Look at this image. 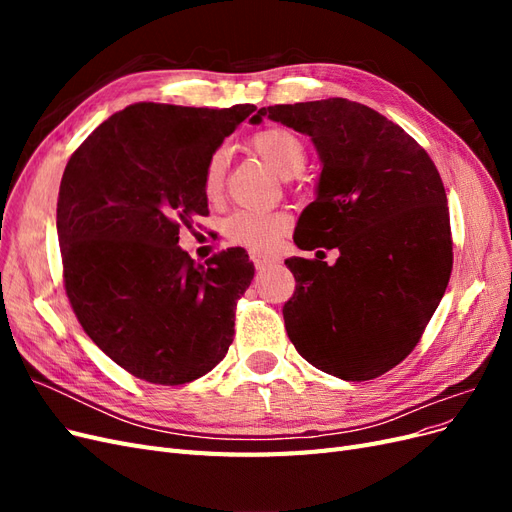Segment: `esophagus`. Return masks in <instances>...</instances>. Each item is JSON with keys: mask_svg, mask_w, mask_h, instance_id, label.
Returning <instances> with one entry per match:
<instances>
[{"mask_svg": "<svg viewBox=\"0 0 512 512\" xmlns=\"http://www.w3.org/2000/svg\"><path fill=\"white\" fill-rule=\"evenodd\" d=\"M273 265H277V258L275 256H260V254L254 256V267L258 271H265V269H269Z\"/></svg>", "mask_w": 512, "mask_h": 512, "instance_id": "obj_1", "label": "esophagus"}]
</instances>
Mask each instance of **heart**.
Returning <instances> with one entry per match:
<instances>
[{
  "label": "heart",
  "instance_id": "1",
  "mask_svg": "<svg viewBox=\"0 0 512 512\" xmlns=\"http://www.w3.org/2000/svg\"><path fill=\"white\" fill-rule=\"evenodd\" d=\"M252 147L277 175L292 179L307 166V147L301 136L286 128H265L254 134ZM226 149H215L205 162L203 192L207 198H218L224 188ZM288 228L284 213L267 211H237L226 222V235L232 243H239L252 252H269L280 243Z\"/></svg>",
  "mask_w": 512,
  "mask_h": 512
}]
</instances>
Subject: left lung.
<instances>
[{
    "mask_svg": "<svg viewBox=\"0 0 512 512\" xmlns=\"http://www.w3.org/2000/svg\"><path fill=\"white\" fill-rule=\"evenodd\" d=\"M262 117L312 138L320 158L294 243L339 252L335 265L324 252L286 260L297 280L284 305L290 342L335 378H378L414 350L451 277L438 168L397 123L346 98L275 104L250 121Z\"/></svg>",
    "mask_w": 512,
    "mask_h": 512,
    "instance_id": "obj_1",
    "label": "left lung"
}]
</instances>
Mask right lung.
<instances>
[{
  "label": "right lung",
  "mask_w": 512,
  "mask_h": 512,
  "mask_svg": "<svg viewBox=\"0 0 512 512\" xmlns=\"http://www.w3.org/2000/svg\"><path fill=\"white\" fill-rule=\"evenodd\" d=\"M254 111L132 104L100 123L64 170L57 235L66 294L91 342L136 378L192 382L232 344L254 262L230 247L196 265L179 228L209 213L205 162Z\"/></svg>",
  "instance_id": "1"
}]
</instances>
